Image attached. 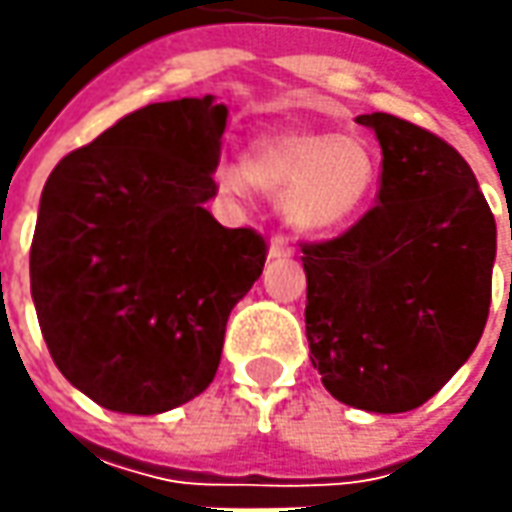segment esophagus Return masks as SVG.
I'll use <instances>...</instances> for the list:
<instances>
[{
  "label": "esophagus",
  "instance_id": "34e87169",
  "mask_svg": "<svg viewBox=\"0 0 512 512\" xmlns=\"http://www.w3.org/2000/svg\"><path fill=\"white\" fill-rule=\"evenodd\" d=\"M290 253H293V245L285 242L282 236H273V239H270V247H267V256H270V259H285Z\"/></svg>",
  "mask_w": 512,
  "mask_h": 512
}]
</instances>
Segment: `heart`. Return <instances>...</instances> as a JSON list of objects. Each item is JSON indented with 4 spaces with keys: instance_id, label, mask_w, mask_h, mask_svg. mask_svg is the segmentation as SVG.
<instances>
[{
    "instance_id": "obj_1",
    "label": "heart",
    "mask_w": 512,
    "mask_h": 512,
    "mask_svg": "<svg viewBox=\"0 0 512 512\" xmlns=\"http://www.w3.org/2000/svg\"><path fill=\"white\" fill-rule=\"evenodd\" d=\"M216 182L245 196L250 187L279 199L293 227L327 236L350 227L379 187V156L362 136L322 130H273L250 142L242 168L222 165Z\"/></svg>"
}]
</instances>
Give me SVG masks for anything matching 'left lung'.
Returning <instances> with one entry per match:
<instances>
[{"mask_svg": "<svg viewBox=\"0 0 512 512\" xmlns=\"http://www.w3.org/2000/svg\"><path fill=\"white\" fill-rule=\"evenodd\" d=\"M382 148L379 205L302 247L310 362L327 393L370 413L436 396L482 339L496 219L470 165L436 133L364 113Z\"/></svg>", "mask_w": 512, "mask_h": 512, "instance_id": "8db88e82", "label": "left lung"}]
</instances>
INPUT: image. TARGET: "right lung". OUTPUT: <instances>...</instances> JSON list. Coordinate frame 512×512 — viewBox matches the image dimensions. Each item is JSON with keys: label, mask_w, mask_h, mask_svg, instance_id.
<instances>
[{"label": "right lung", "mask_w": 512, "mask_h": 512, "mask_svg": "<svg viewBox=\"0 0 512 512\" xmlns=\"http://www.w3.org/2000/svg\"><path fill=\"white\" fill-rule=\"evenodd\" d=\"M225 125L216 96L156 102L45 182L30 296L62 376L108 410L153 416L199 396L230 310L262 276L265 239L205 207Z\"/></svg>", "instance_id": "right-lung-1"}]
</instances>
